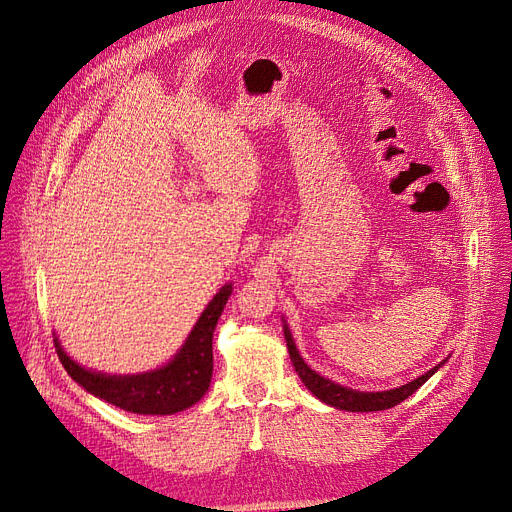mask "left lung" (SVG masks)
<instances>
[{
    "instance_id": "left-lung-1",
    "label": "left lung",
    "mask_w": 512,
    "mask_h": 512,
    "mask_svg": "<svg viewBox=\"0 0 512 512\" xmlns=\"http://www.w3.org/2000/svg\"><path fill=\"white\" fill-rule=\"evenodd\" d=\"M284 338H286V346H288V353H290V361L297 369L299 378L303 380V384L307 386V390H311L321 402H326L330 407H336L340 411H353V413H371V411H384V409H392L396 407L398 402H402L405 398H409L415 390H419L432 375L440 369L438 367L429 369L427 373H423L421 378L394 388V390H386V392H359L353 388H344L340 384H334L332 380L321 378L319 373H315L299 355L297 351V344L292 340V334L288 330V326L284 324Z\"/></svg>"
}]
</instances>
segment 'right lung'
Listing matches in <instances>:
<instances>
[{"label":"right lung","instance_id":"obj_1","mask_svg":"<svg viewBox=\"0 0 512 512\" xmlns=\"http://www.w3.org/2000/svg\"><path fill=\"white\" fill-rule=\"evenodd\" d=\"M230 294L232 284L220 288L201 313L176 357L155 371L137 375H107L91 371L74 363L64 353L58 338L53 342H56L58 357L70 378L93 396L137 415H174L193 407L209 388L213 373L211 338Z\"/></svg>","mask_w":512,"mask_h":512}]
</instances>
